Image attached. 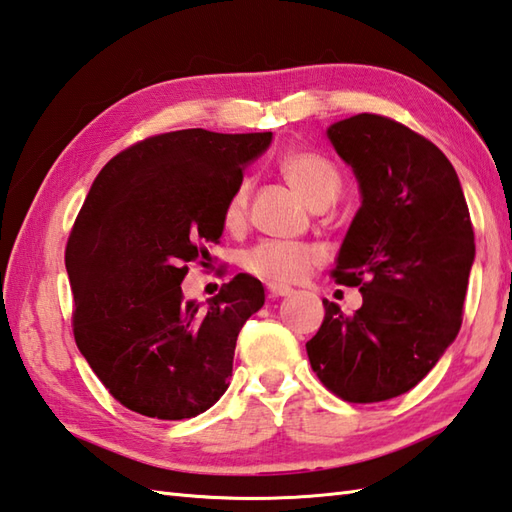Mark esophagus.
<instances>
[{
	"instance_id": "34e87169",
	"label": "esophagus",
	"mask_w": 512,
	"mask_h": 512,
	"mask_svg": "<svg viewBox=\"0 0 512 512\" xmlns=\"http://www.w3.org/2000/svg\"><path fill=\"white\" fill-rule=\"evenodd\" d=\"M268 295L270 297H288L292 295V288L284 284H268Z\"/></svg>"
}]
</instances>
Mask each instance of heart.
Here are the masks:
<instances>
[{
	"instance_id": "b5f03b06",
	"label": "heart",
	"mask_w": 512,
	"mask_h": 512,
	"mask_svg": "<svg viewBox=\"0 0 512 512\" xmlns=\"http://www.w3.org/2000/svg\"><path fill=\"white\" fill-rule=\"evenodd\" d=\"M279 171L312 209L330 204L343 187V176L336 162L317 149H292L281 156ZM250 187L239 182L228 193L222 206V226L226 231L239 233L248 222ZM323 262V250L306 242H281L266 239L259 242L242 257L246 273L270 284H295L310 270Z\"/></svg>"
}]
</instances>
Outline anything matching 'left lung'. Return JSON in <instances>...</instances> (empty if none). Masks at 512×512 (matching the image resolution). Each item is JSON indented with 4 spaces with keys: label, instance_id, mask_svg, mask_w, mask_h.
Returning a JSON list of instances; mask_svg holds the SVG:
<instances>
[{
    "label": "left lung",
    "instance_id": "1",
    "mask_svg": "<svg viewBox=\"0 0 512 512\" xmlns=\"http://www.w3.org/2000/svg\"><path fill=\"white\" fill-rule=\"evenodd\" d=\"M361 184L332 277L358 286L363 306L325 317L306 343L332 394L356 405L407 394L460 332L475 233L449 158L407 125L356 114L328 129Z\"/></svg>",
    "mask_w": 512,
    "mask_h": 512
}]
</instances>
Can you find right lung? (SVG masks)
<instances>
[{
    "label": "right lung",
    "mask_w": 512,
    "mask_h": 512,
    "mask_svg": "<svg viewBox=\"0 0 512 512\" xmlns=\"http://www.w3.org/2000/svg\"><path fill=\"white\" fill-rule=\"evenodd\" d=\"M273 134L180 129L138 140L96 176L65 246L72 332L92 372L147 418H193L233 372L237 334L264 306L235 275L202 308L184 301L189 264L222 235V206Z\"/></svg>",
    "instance_id": "add662e5"
}]
</instances>
